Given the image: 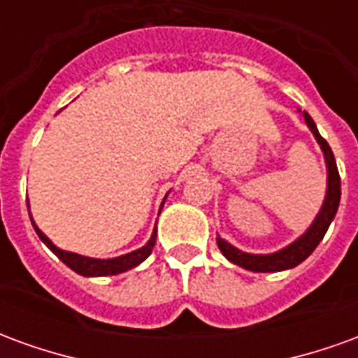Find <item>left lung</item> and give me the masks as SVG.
<instances>
[{
  "label": "left lung",
  "mask_w": 358,
  "mask_h": 358,
  "mask_svg": "<svg viewBox=\"0 0 358 358\" xmlns=\"http://www.w3.org/2000/svg\"><path fill=\"white\" fill-rule=\"evenodd\" d=\"M305 117V122L310 128V132L315 134L318 145L324 151V159H326V166H328V189H326V197H324L322 209L316 215L315 222L310 224L307 232L303 234L301 238L289 243L287 248H284L282 251H276V253H270V255H251V253H243L240 249H236L234 245H230L228 241H224L222 238H217L218 249L222 251V255L230 261V263L238 264L241 268L253 270V272H280V270H287L297 266L299 263H303L313 251L316 249V245L322 241L324 234L328 232L331 220L336 217L339 207V199H341V180H339L338 166H336V159H334V153H331L328 141L324 140L322 136L318 134V128H316L315 120L310 118L308 113H303Z\"/></svg>",
  "instance_id": "8db88e82"
}]
</instances>
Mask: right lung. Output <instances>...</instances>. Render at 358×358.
I'll use <instances>...</instances> for the list:
<instances>
[{"label": "right lung", "mask_w": 358, "mask_h": 358, "mask_svg": "<svg viewBox=\"0 0 358 358\" xmlns=\"http://www.w3.org/2000/svg\"><path fill=\"white\" fill-rule=\"evenodd\" d=\"M30 220H32V217H30ZM32 226H34L36 234L40 236V240H42L43 243H45V245H48V248H50L66 266H69V268H73L74 272H78L82 276H113V274H120V272H126V270L134 268V266H138L140 263H143V261L151 255V251H153V245H155L157 240V230H153L151 240H149L143 248L136 249V251L128 253V255L117 257V259H92V257H82L76 255V253H71V251L59 249L57 245H53L50 238L34 224V220H32Z\"/></svg>", "instance_id": "right-lung-1"}]
</instances>
